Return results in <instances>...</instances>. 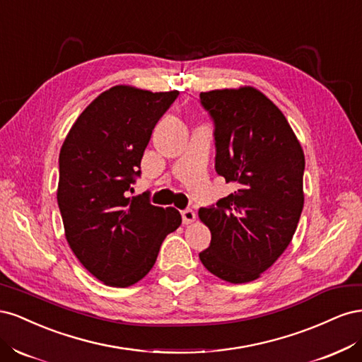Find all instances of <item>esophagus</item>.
<instances>
[{
	"label": "esophagus",
	"mask_w": 362,
	"mask_h": 362,
	"mask_svg": "<svg viewBox=\"0 0 362 362\" xmlns=\"http://www.w3.org/2000/svg\"><path fill=\"white\" fill-rule=\"evenodd\" d=\"M181 216H182L184 225H190V223H193L196 221V214H194L193 210H184L181 213Z\"/></svg>",
	"instance_id": "1"
}]
</instances>
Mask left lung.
Wrapping results in <instances>:
<instances>
[{
    "mask_svg": "<svg viewBox=\"0 0 362 362\" xmlns=\"http://www.w3.org/2000/svg\"><path fill=\"white\" fill-rule=\"evenodd\" d=\"M201 103L216 125V170L237 190L199 210L211 231V245L199 258L226 282L255 281L298 228L303 149L284 113L255 87L202 92Z\"/></svg>",
    "mask_w": 362,
    "mask_h": 362,
    "instance_id": "1",
    "label": "left lung"
}]
</instances>
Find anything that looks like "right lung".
<instances>
[{
	"mask_svg": "<svg viewBox=\"0 0 362 362\" xmlns=\"http://www.w3.org/2000/svg\"><path fill=\"white\" fill-rule=\"evenodd\" d=\"M178 95L113 86L86 107L62 145L57 202L64 235L105 286L125 288L145 278L163 240L181 225L173 206L127 193L152 129Z\"/></svg>",
	"mask_w": 362,
	"mask_h": 362,
	"instance_id": "obj_1",
	"label": "right lung"
}]
</instances>
